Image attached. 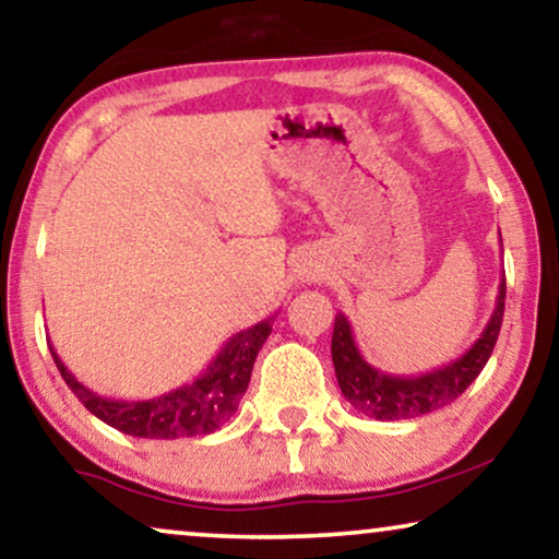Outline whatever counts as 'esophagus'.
Returning a JSON list of instances; mask_svg holds the SVG:
<instances>
[{
	"label": "esophagus",
	"mask_w": 559,
	"mask_h": 559,
	"mask_svg": "<svg viewBox=\"0 0 559 559\" xmlns=\"http://www.w3.org/2000/svg\"><path fill=\"white\" fill-rule=\"evenodd\" d=\"M320 277H323V266H320L318 262H312V259H305V262L297 264V270H295L297 282H318Z\"/></svg>",
	"instance_id": "obj_1"
}]
</instances>
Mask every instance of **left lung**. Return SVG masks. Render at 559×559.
I'll list each match as a JSON object with an SVG mask.
<instances>
[{
	"mask_svg": "<svg viewBox=\"0 0 559 559\" xmlns=\"http://www.w3.org/2000/svg\"><path fill=\"white\" fill-rule=\"evenodd\" d=\"M503 300H507V277L499 282L496 308L480 338L461 358L440 366V369L419 373V377H396V373H386L371 366L356 346L348 318L338 312L333 325L331 354L343 396L361 415L386 419V423L423 417L427 412L442 409L445 404L455 402L476 381L493 354L503 320Z\"/></svg>",
	"mask_w": 559,
	"mask_h": 559,
	"instance_id": "left-lung-1",
	"label": "left lung"
}]
</instances>
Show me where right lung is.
<instances>
[{
    "mask_svg": "<svg viewBox=\"0 0 559 559\" xmlns=\"http://www.w3.org/2000/svg\"><path fill=\"white\" fill-rule=\"evenodd\" d=\"M272 323L274 316L231 335L218 350V356L193 381L173 389V392L150 396V400L127 402L102 396L68 371L52 346L50 354L56 358L60 377L66 379L83 407L102 423L111 425L114 430L150 440L193 438V435L216 432L239 407L249 386L257 354L272 333Z\"/></svg>",
    "mask_w": 559,
    "mask_h": 559,
    "instance_id": "right-lung-1",
    "label": "right lung"
}]
</instances>
